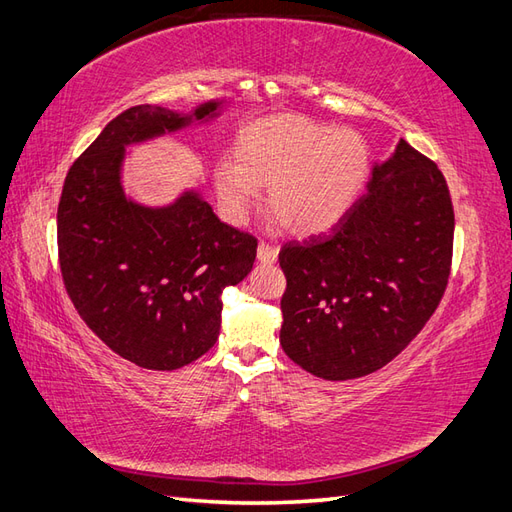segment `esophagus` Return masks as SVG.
Here are the masks:
<instances>
[{
	"label": "esophagus",
	"instance_id": "34e87169",
	"mask_svg": "<svg viewBox=\"0 0 512 512\" xmlns=\"http://www.w3.org/2000/svg\"><path fill=\"white\" fill-rule=\"evenodd\" d=\"M276 258H278V247L276 245L265 243V241L258 243V260H260V263H276Z\"/></svg>",
	"mask_w": 512,
	"mask_h": 512
}]
</instances>
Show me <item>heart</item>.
Instances as JSON below:
<instances>
[{
  "label": "heart",
  "instance_id": "obj_1",
  "mask_svg": "<svg viewBox=\"0 0 512 512\" xmlns=\"http://www.w3.org/2000/svg\"><path fill=\"white\" fill-rule=\"evenodd\" d=\"M236 162L214 168L227 217L243 221L269 188V208L298 236L331 230L346 217L370 173V146L355 129L300 116L258 120L236 140Z\"/></svg>",
  "mask_w": 512,
  "mask_h": 512
}]
</instances>
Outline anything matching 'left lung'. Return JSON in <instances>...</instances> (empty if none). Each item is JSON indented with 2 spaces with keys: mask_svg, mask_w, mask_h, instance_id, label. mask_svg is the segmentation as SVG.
Wrapping results in <instances>:
<instances>
[{
  "mask_svg": "<svg viewBox=\"0 0 512 512\" xmlns=\"http://www.w3.org/2000/svg\"><path fill=\"white\" fill-rule=\"evenodd\" d=\"M453 225L445 177L401 140L331 232L280 249L282 350L326 381L390 363L447 289Z\"/></svg>",
  "mask_w": 512,
  "mask_h": 512,
  "instance_id": "obj_1",
  "label": "left lung"
}]
</instances>
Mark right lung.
I'll list each match as a JSON object with an SVG mask.
<instances>
[{
  "label": "right lung",
  "instance_id": "add662e5",
  "mask_svg": "<svg viewBox=\"0 0 512 512\" xmlns=\"http://www.w3.org/2000/svg\"><path fill=\"white\" fill-rule=\"evenodd\" d=\"M221 100L192 113L138 105L113 118L65 177L56 238L65 291L85 324L140 368L177 370L214 346L221 291L254 267L258 241L219 221L197 190L164 208L124 195L129 144L214 118Z\"/></svg>",
  "mask_w": 512,
  "mask_h": 512
}]
</instances>
